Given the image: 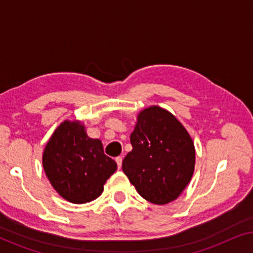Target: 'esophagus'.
<instances>
[{"label":"esophagus","instance_id":"obj_1","mask_svg":"<svg viewBox=\"0 0 253 253\" xmlns=\"http://www.w3.org/2000/svg\"><path fill=\"white\" fill-rule=\"evenodd\" d=\"M122 160H123V159L121 158V157H117V158L115 159V161H116L117 167H119V169H121V167H122Z\"/></svg>","mask_w":253,"mask_h":253}]
</instances>
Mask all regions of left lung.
<instances>
[{"mask_svg":"<svg viewBox=\"0 0 253 253\" xmlns=\"http://www.w3.org/2000/svg\"><path fill=\"white\" fill-rule=\"evenodd\" d=\"M132 151L122 169L138 193L155 205L174 202L191 181L196 164L192 138L167 109L147 107L137 115Z\"/></svg>","mask_w":253,"mask_h":253,"instance_id":"obj_1","label":"left lung"}]
</instances>
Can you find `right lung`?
<instances>
[{"label":"right lung","instance_id":"obj_1","mask_svg":"<svg viewBox=\"0 0 253 253\" xmlns=\"http://www.w3.org/2000/svg\"><path fill=\"white\" fill-rule=\"evenodd\" d=\"M42 166L51 186L72 204L98 198L117 169L103 152L101 140L89 138L78 120H65L56 127L43 150Z\"/></svg>","mask_w":253,"mask_h":253}]
</instances>
